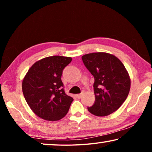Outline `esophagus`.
Returning <instances> with one entry per match:
<instances>
[{"instance_id":"obj_1","label":"esophagus","mask_w":152,"mask_h":152,"mask_svg":"<svg viewBox=\"0 0 152 152\" xmlns=\"http://www.w3.org/2000/svg\"><path fill=\"white\" fill-rule=\"evenodd\" d=\"M82 95H83V93H80V94H77L76 97H77V98H80V97L82 96Z\"/></svg>"}]
</instances>
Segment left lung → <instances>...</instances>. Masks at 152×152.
Masks as SVG:
<instances>
[{
	"instance_id": "obj_1",
	"label": "left lung",
	"mask_w": 152,
	"mask_h": 152,
	"mask_svg": "<svg viewBox=\"0 0 152 152\" xmlns=\"http://www.w3.org/2000/svg\"><path fill=\"white\" fill-rule=\"evenodd\" d=\"M82 61L93 76L95 101L88 107L91 113L107 116L119 109L127 97L131 80L122 61L111 54L93 53L83 55Z\"/></svg>"
}]
</instances>
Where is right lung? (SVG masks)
Listing matches in <instances>:
<instances>
[{
	"label": "right lung",
	"instance_id": "1",
	"mask_svg": "<svg viewBox=\"0 0 152 152\" xmlns=\"http://www.w3.org/2000/svg\"><path fill=\"white\" fill-rule=\"evenodd\" d=\"M71 61V57L63 56L43 58L35 62L24 77V97L39 118L57 121L68 112L73 98L66 94L61 77L64 68Z\"/></svg>",
	"mask_w": 152,
	"mask_h": 152
}]
</instances>
